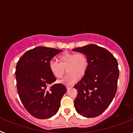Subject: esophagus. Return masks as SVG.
<instances>
[{"mask_svg": "<svg viewBox=\"0 0 133 133\" xmlns=\"http://www.w3.org/2000/svg\"><path fill=\"white\" fill-rule=\"evenodd\" d=\"M66 89H70V88H72V87H73V86H72V85H70V84H69V85H66Z\"/></svg>", "mask_w": 133, "mask_h": 133, "instance_id": "esophagus-1", "label": "esophagus"}]
</instances>
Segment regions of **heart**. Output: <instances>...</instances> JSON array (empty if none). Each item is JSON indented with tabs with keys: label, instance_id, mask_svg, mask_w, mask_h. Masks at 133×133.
I'll return each mask as SVG.
<instances>
[{
	"label": "heart",
	"instance_id": "b5f03b06",
	"mask_svg": "<svg viewBox=\"0 0 133 133\" xmlns=\"http://www.w3.org/2000/svg\"><path fill=\"white\" fill-rule=\"evenodd\" d=\"M57 60L58 63L54 61L49 63V70L55 78H61L65 74L66 69H67L69 73L61 81L64 84H72L78 78L84 77L89 67L87 57L82 52H65L59 55Z\"/></svg>",
	"mask_w": 133,
	"mask_h": 133
}]
</instances>
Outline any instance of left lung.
Returning a JSON list of instances; mask_svg holds the SVG:
<instances>
[{"mask_svg":"<svg viewBox=\"0 0 133 133\" xmlns=\"http://www.w3.org/2000/svg\"><path fill=\"white\" fill-rule=\"evenodd\" d=\"M72 50L84 54L89 61L87 71L74 86L78 92L75 107L83 117H98L107 109L117 92L118 63L109 50L96 44Z\"/></svg>","mask_w":133,"mask_h":133,"instance_id":"8db88e82","label":"left lung"}]
</instances>
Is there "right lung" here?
<instances>
[{
    "mask_svg": "<svg viewBox=\"0 0 133 133\" xmlns=\"http://www.w3.org/2000/svg\"><path fill=\"white\" fill-rule=\"evenodd\" d=\"M53 48L38 46L28 50L16 66V87L26 110L34 117L45 119L58 112L66 88L53 84L56 78L49 70V63L61 52Z\"/></svg>",
    "mask_w": 133,
    "mask_h": 133,
    "instance_id": "obj_1",
    "label": "right lung"
}]
</instances>
